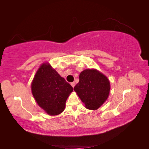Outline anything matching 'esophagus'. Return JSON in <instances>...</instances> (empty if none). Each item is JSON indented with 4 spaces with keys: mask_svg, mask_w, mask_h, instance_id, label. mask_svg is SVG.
Masks as SVG:
<instances>
[{
    "mask_svg": "<svg viewBox=\"0 0 149 149\" xmlns=\"http://www.w3.org/2000/svg\"><path fill=\"white\" fill-rule=\"evenodd\" d=\"M71 86L72 87H74V86H75V82H72V83H71Z\"/></svg>",
    "mask_w": 149,
    "mask_h": 149,
    "instance_id": "1",
    "label": "esophagus"
}]
</instances>
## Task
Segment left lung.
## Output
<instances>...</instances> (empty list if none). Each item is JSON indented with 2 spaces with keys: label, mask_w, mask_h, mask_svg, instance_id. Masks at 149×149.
<instances>
[{
  "label": "left lung",
  "mask_w": 149,
  "mask_h": 149,
  "mask_svg": "<svg viewBox=\"0 0 149 149\" xmlns=\"http://www.w3.org/2000/svg\"><path fill=\"white\" fill-rule=\"evenodd\" d=\"M111 86L105 76L95 69H85L79 76V82L74 87L85 107L96 110L107 100Z\"/></svg>",
  "instance_id": "8db88e82"
}]
</instances>
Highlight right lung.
<instances>
[{
	"label": "right lung",
	"instance_id": "obj_1",
	"mask_svg": "<svg viewBox=\"0 0 149 149\" xmlns=\"http://www.w3.org/2000/svg\"><path fill=\"white\" fill-rule=\"evenodd\" d=\"M72 91L71 85L47 62L40 66L31 83V91L36 103L51 116L62 113Z\"/></svg>",
	"mask_w": 149,
	"mask_h": 149
}]
</instances>
